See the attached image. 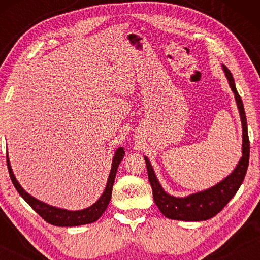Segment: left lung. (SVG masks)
<instances>
[{
  "label": "left lung",
  "instance_id": "obj_1",
  "mask_svg": "<svg viewBox=\"0 0 260 260\" xmlns=\"http://www.w3.org/2000/svg\"><path fill=\"white\" fill-rule=\"evenodd\" d=\"M222 70L227 79H229V84L232 88L234 97H236L238 110L240 113L241 125H243V156H241L236 169L222 181H220L218 184L206 190L199 191V193L188 195L186 198H175L167 194L159 184L148 157L144 156L154 201L162 214L168 219L181 220V221H202V220L213 218L220 211H222V208L236 195L241 183H243L245 175H246L248 159H250V141H248L247 122L246 116H245L244 104L236 88L232 73L225 65H222Z\"/></svg>",
  "mask_w": 260,
  "mask_h": 260
}]
</instances>
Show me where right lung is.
<instances>
[{
  "mask_svg": "<svg viewBox=\"0 0 260 260\" xmlns=\"http://www.w3.org/2000/svg\"><path fill=\"white\" fill-rule=\"evenodd\" d=\"M124 149L119 147L115 152L112 159V166H111V172H110L108 183H106L104 193L102 194V197L98 199V201L93 204L90 207L81 209V211H67V209L62 208H56L53 206H49L45 202H42L38 199H35L27 193L22 187L20 186V183L17 182L16 177L14 176V173L10 167V162L8 158V154H7V166H8V172L9 176L12 179V182L14 187L16 188L17 193L24 199V201L41 216L45 221L48 223H52L54 226H61V227H72V226H80V225H86V223H92L101 218L103 213L105 212L106 207H108L110 200H111V194H112V187L113 182H115V177L117 173V168H118L119 163L122 162L124 157Z\"/></svg>",
  "mask_w": 260,
  "mask_h": 260,
  "instance_id": "add662e5",
  "label": "right lung"
}]
</instances>
